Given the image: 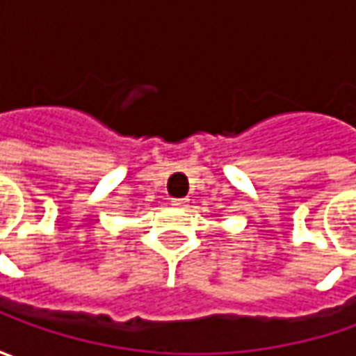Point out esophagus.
Here are the masks:
<instances>
[{
    "mask_svg": "<svg viewBox=\"0 0 356 356\" xmlns=\"http://www.w3.org/2000/svg\"><path fill=\"white\" fill-rule=\"evenodd\" d=\"M170 202H172V206H174V208L186 210V208H188V202H190V200H188V198H172Z\"/></svg>",
    "mask_w": 356,
    "mask_h": 356,
    "instance_id": "34e87169",
    "label": "esophagus"
}]
</instances>
